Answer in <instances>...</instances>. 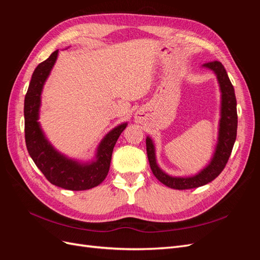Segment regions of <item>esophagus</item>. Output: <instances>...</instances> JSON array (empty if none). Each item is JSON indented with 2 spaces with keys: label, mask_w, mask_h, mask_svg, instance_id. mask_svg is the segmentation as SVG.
Segmentation results:
<instances>
[{
  "label": "esophagus",
  "mask_w": 260,
  "mask_h": 260,
  "mask_svg": "<svg viewBox=\"0 0 260 260\" xmlns=\"http://www.w3.org/2000/svg\"><path fill=\"white\" fill-rule=\"evenodd\" d=\"M135 120L137 121V122H141L143 120V116H142V114H141L140 112H138L137 114H136V116H135Z\"/></svg>",
  "instance_id": "34e87169"
}]
</instances>
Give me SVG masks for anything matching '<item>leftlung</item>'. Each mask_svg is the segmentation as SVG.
Segmentation results:
<instances>
[{
	"label": "left lung",
	"instance_id": "left-lung-1",
	"mask_svg": "<svg viewBox=\"0 0 260 260\" xmlns=\"http://www.w3.org/2000/svg\"><path fill=\"white\" fill-rule=\"evenodd\" d=\"M203 67H206L216 74L220 91H221V118H220L219 123L218 143L211 161L195 176L185 178L171 177L158 167V165L156 162L155 146L153 141L151 138H146V152L149 166H151L154 176L162 184L171 188H176V190H187V188L199 187L216 179L221 174L228 160H229L235 139H237V99H235L234 88L229 77H228L225 69L221 62L218 60L206 62V64L203 65Z\"/></svg>",
	"mask_w": 260,
	"mask_h": 260
}]
</instances>
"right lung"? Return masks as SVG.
Wrapping results in <instances>:
<instances>
[{"mask_svg":"<svg viewBox=\"0 0 260 260\" xmlns=\"http://www.w3.org/2000/svg\"><path fill=\"white\" fill-rule=\"evenodd\" d=\"M58 50L40 62L31 77L25 96V139L28 153L44 177L54 185L72 191L90 190L103 182L111 166L114 146L127 123H121L108 132L101 141L95 159L79 162L58 153L43 135L39 123L41 93L51 70L56 61Z\"/></svg>","mask_w":260,"mask_h":260,"instance_id":"add662e5","label":"right lung"}]
</instances>
